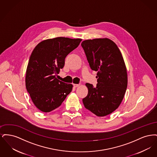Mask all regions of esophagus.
<instances>
[{"mask_svg": "<svg viewBox=\"0 0 157 157\" xmlns=\"http://www.w3.org/2000/svg\"><path fill=\"white\" fill-rule=\"evenodd\" d=\"M73 85H74V86L75 87V88H77V87H78V86H79V85H80V84H73Z\"/></svg>", "mask_w": 157, "mask_h": 157, "instance_id": "34e87169", "label": "esophagus"}]
</instances>
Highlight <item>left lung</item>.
Returning <instances> with one entry per match:
<instances>
[{
	"label": "left lung",
	"instance_id": "obj_1",
	"mask_svg": "<svg viewBox=\"0 0 157 157\" xmlns=\"http://www.w3.org/2000/svg\"><path fill=\"white\" fill-rule=\"evenodd\" d=\"M81 46L91 69L98 72L97 86L86 83L88 93L83 104L98 117H104L116 110L124 97L125 64L117 45L108 38L85 40Z\"/></svg>",
	"mask_w": 157,
	"mask_h": 157
}]
</instances>
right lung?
Returning <instances> with one entry per match:
<instances>
[{
    "label": "right lung",
    "instance_id": "right-lung-1",
    "mask_svg": "<svg viewBox=\"0 0 157 157\" xmlns=\"http://www.w3.org/2000/svg\"><path fill=\"white\" fill-rule=\"evenodd\" d=\"M81 39L58 37L38 44L31 53L26 72V88L37 109L49 112L59 107L72 91V85L58 80L56 75L65 65L67 55Z\"/></svg>",
    "mask_w": 157,
    "mask_h": 157
}]
</instances>
